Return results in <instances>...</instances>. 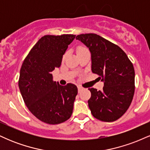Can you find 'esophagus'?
I'll use <instances>...</instances> for the list:
<instances>
[{
  "mask_svg": "<svg viewBox=\"0 0 150 150\" xmlns=\"http://www.w3.org/2000/svg\"><path fill=\"white\" fill-rule=\"evenodd\" d=\"M77 89H78V92L80 93L84 88L82 87H81V86H78V87H77Z\"/></svg>",
  "mask_w": 150,
  "mask_h": 150,
  "instance_id": "1",
  "label": "esophagus"
}]
</instances>
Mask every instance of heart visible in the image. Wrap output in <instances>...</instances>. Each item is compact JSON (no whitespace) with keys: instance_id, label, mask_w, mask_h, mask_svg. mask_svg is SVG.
Wrapping results in <instances>:
<instances>
[{"instance_id":"1","label":"heart","mask_w":150,"mask_h":150,"mask_svg":"<svg viewBox=\"0 0 150 150\" xmlns=\"http://www.w3.org/2000/svg\"><path fill=\"white\" fill-rule=\"evenodd\" d=\"M86 49V48L83 47V46H79V47L77 48V52L82 51V50H83V49ZM65 56H64V57H65Z\"/></svg>"}]
</instances>
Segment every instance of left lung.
Segmentation results:
<instances>
[{
	"label": "left lung",
	"mask_w": 150,
	"mask_h": 150,
	"mask_svg": "<svg viewBox=\"0 0 150 150\" xmlns=\"http://www.w3.org/2000/svg\"><path fill=\"white\" fill-rule=\"evenodd\" d=\"M89 48L92 71L104 82L102 91L89 88L88 100L92 116L101 121L112 122L126 112L135 92V70L126 53L118 46L96 34L77 35Z\"/></svg>",
	"instance_id": "1"
}]
</instances>
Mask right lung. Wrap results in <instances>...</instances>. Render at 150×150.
Segmentation results:
<instances>
[{
    "instance_id": "right-lung-1",
    "label": "right lung",
    "mask_w": 150,
    "mask_h": 150,
    "mask_svg": "<svg viewBox=\"0 0 150 150\" xmlns=\"http://www.w3.org/2000/svg\"><path fill=\"white\" fill-rule=\"evenodd\" d=\"M75 37L74 34L44 36L30 50L20 69L18 85L26 106L48 124L63 123L73 113L77 86L59 85L53 80L51 72L61 66L63 55Z\"/></svg>"
}]
</instances>
